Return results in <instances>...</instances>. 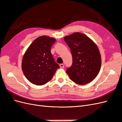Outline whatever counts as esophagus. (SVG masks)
<instances>
[{
  "label": "esophagus",
  "mask_w": 122,
  "mask_h": 122,
  "mask_svg": "<svg viewBox=\"0 0 122 122\" xmlns=\"http://www.w3.org/2000/svg\"><path fill=\"white\" fill-rule=\"evenodd\" d=\"M59 66H60L61 68H64V67H65L64 65L63 64H60V65H59Z\"/></svg>",
  "instance_id": "1"
}]
</instances>
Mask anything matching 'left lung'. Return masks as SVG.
Wrapping results in <instances>:
<instances>
[{"instance_id":"obj_1","label":"left lung","mask_w":122,"mask_h":122,"mask_svg":"<svg viewBox=\"0 0 122 122\" xmlns=\"http://www.w3.org/2000/svg\"><path fill=\"white\" fill-rule=\"evenodd\" d=\"M71 50L72 64L66 70L70 79L79 85L92 81L98 75L101 58L98 47L90 38L79 32L64 37Z\"/></svg>"}]
</instances>
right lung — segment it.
<instances>
[{
  "mask_svg": "<svg viewBox=\"0 0 122 122\" xmlns=\"http://www.w3.org/2000/svg\"><path fill=\"white\" fill-rule=\"evenodd\" d=\"M56 40L47 36L37 37L31 43L23 56L22 69L30 82L43 85L52 79L59 68L51 52Z\"/></svg>",
  "mask_w": 122,
  "mask_h": 122,
  "instance_id": "1",
  "label": "right lung"
}]
</instances>
